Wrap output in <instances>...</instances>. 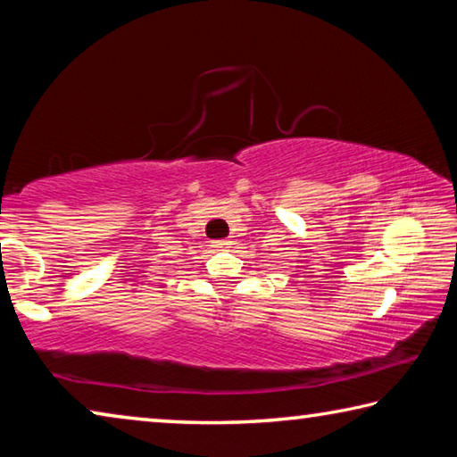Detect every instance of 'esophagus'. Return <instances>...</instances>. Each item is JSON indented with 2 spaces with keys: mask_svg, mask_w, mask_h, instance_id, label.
I'll return each mask as SVG.
<instances>
[{
  "mask_svg": "<svg viewBox=\"0 0 457 457\" xmlns=\"http://www.w3.org/2000/svg\"><path fill=\"white\" fill-rule=\"evenodd\" d=\"M213 247H215V250H229L231 242H229V239H218V242H213Z\"/></svg>",
  "mask_w": 457,
  "mask_h": 457,
  "instance_id": "esophagus-1",
  "label": "esophagus"
}]
</instances>
